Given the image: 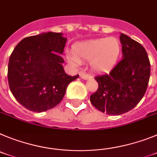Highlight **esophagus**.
<instances>
[{
	"label": "esophagus",
	"mask_w": 157,
	"mask_h": 157,
	"mask_svg": "<svg viewBox=\"0 0 157 157\" xmlns=\"http://www.w3.org/2000/svg\"><path fill=\"white\" fill-rule=\"evenodd\" d=\"M80 77H81L82 79H84V80H87V79H88L90 77V75L87 74V73H83V72H81V73H80Z\"/></svg>",
	"instance_id": "obj_1"
}]
</instances>
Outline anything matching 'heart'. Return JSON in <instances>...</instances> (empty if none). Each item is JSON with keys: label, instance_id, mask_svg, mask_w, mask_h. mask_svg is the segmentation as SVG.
Here are the masks:
<instances>
[{"label": "heart", "instance_id": "b5f03b06", "mask_svg": "<svg viewBox=\"0 0 157 157\" xmlns=\"http://www.w3.org/2000/svg\"><path fill=\"white\" fill-rule=\"evenodd\" d=\"M121 51V44L116 38H104L79 43L74 47L76 57L70 60L76 65L80 59L90 61V66L97 72L109 70L116 63Z\"/></svg>", "mask_w": 157, "mask_h": 157}]
</instances>
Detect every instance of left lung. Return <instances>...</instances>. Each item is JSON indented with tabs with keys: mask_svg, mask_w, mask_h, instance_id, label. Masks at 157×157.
Wrapping results in <instances>:
<instances>
[{
	"mask_svg": "<svg viewBox=\"0 0 157 157\" xmlns=\"http://www.w3.org/2000/svg\"><path fill=\"white\" fill-rule=\"evenodd\" d=\"M122 59L109 74L96 76L99 87L90 101L109 115L126 113L136 107L146 92L150 77V62L145 49L137 41L121 34Z\"/></svg>",
	"mask_w": 157,
	"mask_h": 157,
	"instance_id": "1",
	"label": "left lung"
}]
</instances>
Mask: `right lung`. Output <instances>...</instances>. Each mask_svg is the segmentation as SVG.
<instances>
[{
  "mask_svg": "<svg viewBox=\"0 0 157 157\" xmlns=\"http://www.w3.org/2000/svg\"><path fill=\"white\" fill-rule=\"evenodd\" d=\"M65 43L62 33H42L24 38L11 54L8 67L10 91L29 111L39 113L56 107L69 83L79 77L64 71L60 54Z\"/></svg>",
  "mask_w": 157,
  "mask_h": 157,
  "instance_id": "obj_1",
  "label": "right lung"
}]
</instances>
